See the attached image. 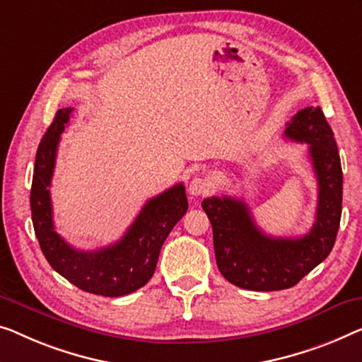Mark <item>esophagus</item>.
Listing matches in <instances>:
<instances>
[{"mask_svg":"<svg viewBox=\"0 0 362 362\" xmlns=\"http://www.w3.org/2000/svg\"><path fill=\"white\" fill-rule=\"evenodd\" d=\"M211 182L203 179V177H195L192 179L190 185H188V192H190L192 197H199V195H206V193L211 192Z\"/></svg>","mask_w":362,"mask_h":362,"instance_id":"obj_1","label":"esophagus"}]
</instances>
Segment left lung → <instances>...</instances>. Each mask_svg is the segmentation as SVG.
Listing matches in <instances>:
<instances>
[{"label": "left lung", "instance_id": "obj_1", "mask_svg": "<svg viewBox=\"0 0 362 362\" xmlns=\"http://www.w3.org/2000/svg\"><path fill=\"white\" fill-rule=\"evenodd\" d=\"M284 136L309 144L319 183L315 223L302 237H272L257 228L250 209L230 197L204 198L213 226L216 263L229 283L250 291H279L298 284L335 245L341 219L343 172L337 141L320 107L299 110L286 123Z\"/></svg>", "mask_w": 362, "mask_h": 362}]
</instances>
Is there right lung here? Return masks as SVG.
Segmentation results:
<instances>
[{"label": "right lung", "mask_w": 362, "mask_h": 362, "mask_svg": "<svg viewBox=\"0 0 362 362\" xmlns=\"http://www.w3.org/2000/svg\"><path fill=\"white\" fill-rule=\"evenodd\" d=\"M73 109H60L43 134L35 156L30 188L32 223L40 249L50 267L90 294L118 298L146 284L154 274L160 247L187 213L188 202L183 183H177L151 198L120 240L104 249L76 250L53 226L50 183L55 170L60 134Z\"/></svg>", "instance_id": "obj_1"}]
</instances>
